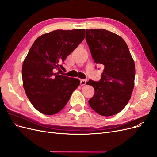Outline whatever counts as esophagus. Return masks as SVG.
I'll list each match as a JSON object with an SVG mask.
<instances>
[{
    "instance_id": "obj_1",
    "label": "esophagus",
    "mask_w": 157,
    "mask_h": 157,
    "mask_svg": "<svg viewBox=\"0 0 157 157\" xmlns=\"http://www.w3.org/2000/svg\"><path fill=\"white\" fill-rule=\"evenodd\" d=\"M86 80L82 79L81 80H80V86H84V85L86 84Z\"/></svg>"
}]
</instances>
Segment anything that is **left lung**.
<instances>
[{
  "mask_svg": "<svg viewBox=\"0 0 157 157\" xmlns=\"http://www.w3.org/2000/svg\"><path fill=\"white\" fill-rule=\"evenodd\" d=\"M86 40L95 63L104 66L99 82L86 84L95 90L88 101L99 115L109 117L121 112L129 101L134 87L135 63L122 38L104 29H86Z\"/></svg>",
  "mask_w": 157,
  "mask_h": 157,
  "instance_id": "8db88e82",
  "label": "left lung"
}]
</instances>
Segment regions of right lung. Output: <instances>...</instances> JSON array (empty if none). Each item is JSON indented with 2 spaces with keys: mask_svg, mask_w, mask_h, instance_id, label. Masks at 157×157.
<instances>
[{
  "mask_svg": "<svg viewBox=\"0 0 157 157\" xmlns=\"http://www.w3.org/2000/svg\"><path fill=\"white\" fill-rule=\"evenodd\" d=\"M85 30H55L38 37L22 66L23 86L37 111L47 115L65 106L80 84L78 78L61 75L62 63L84 39Z\"/></svg>",
  "mask_w": 157,
  "mask_h": 157,
  "instance_id": "obj_1",
  "label": "right lung"
}]
</instances>
